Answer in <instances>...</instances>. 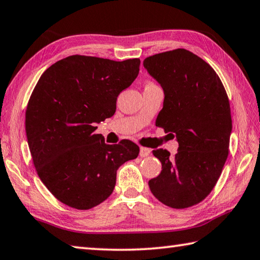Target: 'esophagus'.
<instances>
[{
    "mask_svg": "<svg viewBox=\"0 0 260 260\" xmlns=\"http://www.w3.org/2000/svg\"><path fill=\"white\" fill-rule=\"evenodd\" d=\"M149 154H151V149L146 148V147H140V152H139V155L142 157H146L148 156Z\"/></svg>",
    "mask_w": 260,
    "mask_h": 260,
    "instance_id": "esophagus-1",
    "label": "esophagus"
}]
</instances>
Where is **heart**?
Here are the masks:
<instances>
[{"instance_id": "obj_1", "label": "heart", "mask_w": 260, "mask_h": 260, "mask_svg": "<svg viewBox=\"0 0 260 260\" xmlns=\"http://www.w3.org/2000/svg\"><path fill=\"white\" fill-rule=\"evenodd\" d=\"M147 85H153V84H151V83H149V84H147Z\"/></svg>"}]
</instances>
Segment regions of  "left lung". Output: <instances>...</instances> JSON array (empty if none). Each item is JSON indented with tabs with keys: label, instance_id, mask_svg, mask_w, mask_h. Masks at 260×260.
<instances>
[{
	"label": "left lung",
	"instance_id": "obj_1",
	"mask_svg": "<svg viewBox=\"0 0 260 260\" xmlns=\"http://www.w3.org/2000/svg\"><path fill=\"white\" fill-rule=\"evenodd\" d=\"M144 67L165 92L156 125L179 144L174 156L166 149H154L162 171L148 186L168 207H192L215 187L229 155V97L213 68L188 50L154 54L145 59Z\"/></svg>",
	"mask_w": 260,
	"mask_h": 260
}]
</instances>
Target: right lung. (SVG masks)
Wrapping results in <instances>:
<instances>
[{
    "instance_id": "right-lung-1",
    "label": "right lung",
    "mask_w": 260,
    "mask_h": 260,
    "mask_svg": "<svg viewBox=\"0 0 260 260\" xmlns=\"http://www.w3.org/2000/svg\"><path fill=\"white\" fill-rule=\"evenodd\" d=\"M138 58L123 61L70 56L40 77L26 109V136L36 172L59 201L79 210L113 193L116 171L138 156L131 140L105 144L94 130L112 117L116 99L139 73Z\"/></svg>"
}]
</instances>
